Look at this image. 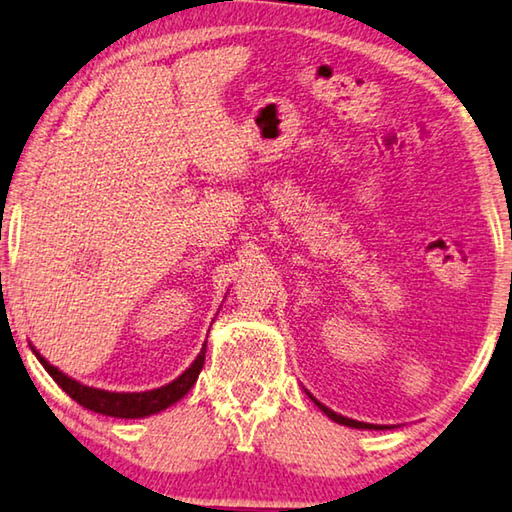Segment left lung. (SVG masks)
<instances>
[{
    "mask_svg": "<svg viewBox=\"0 0 512 512\" xmlns=\"http://www.w3.org/2000/svg\"><path fill=\"white\" fill-rule=\"evenodd\" d=\"M310 399L316 403V405H319V410H323V412H326V415L332 419V421H337V424H344V426H351V428H369V431H371V428H387V426H376V424H364V421H355V419H348V417H342V415H337V412H332L330 408H326V405H323V403H319V401H316L314 399V396H310Z\"/></svg>",
    "mask_w": 512,
    "mask_h": 512,
    "instance_id": "left-lung-1",
    "label": "left lung"
}]
</instances>
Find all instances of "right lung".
Wrapping results in <instances>:
<instances>
[{
	"instance_id": "1",
	"label": "right lung",
	"mask_w": 512,
	"mask_h": 512,
	"mask_svg": "<svg viewBox=\"0 0 512 512\" xmlns=\"http://www.w3.org/2000/svg\"><path fill=\"white\" fill-rule=\"evenodd\" d=\"M205 351H207V344H202V351L198 353V358L191 362V367L186 369L182 376H177L173 383H168L164 387L150 389V392H107V389L81 385L79 380L66 376V373L47 362L34 348L40 364H43L45 371L54 378V383L59 385L70 399H75L79 405H84L86 410L100 412V415H107V417H120V419H141V417L157 415V412L166 410L168 405L180 401L182 396L196 385V380L202 371V364H205Z\"/></svg>"
}]
</instances>
